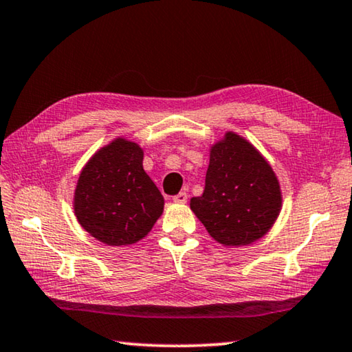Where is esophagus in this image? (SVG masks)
<instances>
[{
  "label": "esophagus",
  "instance_id": "34e87169",
  "mask_svg": "<svg viewBox=\"0 0 352 352\" xmlns=\"http://www.w3.org/2000/svg\"><path fill=\"white\" fill-rule=\"evenodd\" d=\"M188 200V194L186 192H178L177 196H174V202L175 204H186Z\"/></svg>",
  "mask_w": 352,
  "mask_h": 352
}]
</instances>
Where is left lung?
<instances>
[{"label":"left lung","instance_id":"obj_1","mask_svg":"<svg viewBox=\"0 0 352 352\" xmlns=\"http://www.w3.org/2000/svg\"><path fill=\"white\" fill-rule=\"evenodd\" d=\"M192 213L222 246H249L263 238L282 210L277 175L248 139L227 131L210 147L205 189Z\"/></svg>","mask_w":352,"mask_h":352}]
</instances>
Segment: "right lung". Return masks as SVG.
I'll list each match as a JSON object with an SVG mask.
<instances>
[{
	"label": "right lung",
	"instance_id": "right-lung-1",
	"mask_svg": "<svg viewBox=\"0 0 352 352\" xmlns=\"http://www.w3.org/2000/svg\"><path fill=\"white\" fill-rule=\"evenodd\" d=\"M144 150L116 138L97 150L78 177L74 211L89 235L108 246H130L148 235L164 199L142 167Z\"/></svg>",
	"mask_w": 352,
	"mask_h": 352
}]
</instances>
